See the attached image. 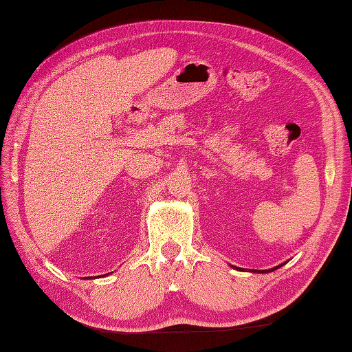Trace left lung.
<instances>
[{"label": "left lung", "instance_id": "8db88e82", "mask_svg": "<svg viewBox=\"0 0 352 352\" xmlns=\"http://www.w3.org/2000/svg\"><path fill=\"white\" fill-rule=\"evenodd\" d=\"M284 264H285V263H282V264L276 265V267H273V269H269V270H251V272H254V273H269V272H273V270H276V269L282 267V265H284ZM234 269H237V270H242V269H239V267H234Z\"/></svg>", "mask_w": 352, "mask_h": 352}]
</instances>
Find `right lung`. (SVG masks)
I'll list each match as a JSON object with an SVG mask.
<instances>
[{"mask_svg": "<svg viewBox=\"0 0 352 352\" xmlns=\"http://www.w3.org/2000/svg\"><path fill=\"white\" fill-rule=\"evenodd\" d=\"M102 276H104V275H102Z\"/></svg>", "mask_w": 352, "mask_h": 352, "instance_id": "1", "label": "right lung"}]
</instances>
